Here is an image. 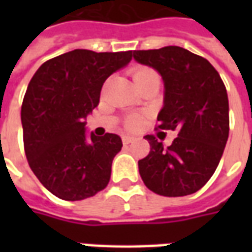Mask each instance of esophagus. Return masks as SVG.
<instances>
[{"label":"esophagus","instance_id":"1","mask_svg":"<svg viewBox=\"0 0 252 252\" xmlns=\"http://www.w3.org/2000/svg\"><path fill=\"white\" fill-rule=\"evenodd\" d=\"M121 140H123V144H129L135 140V137L129 136V135H124V136L121 137Z\"/></svg>","mask_w":252,"mask_h":252}]
</instances>
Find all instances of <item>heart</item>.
I'll use <instances>...</instances> for the list:
<instances>
[{"mask_svg": "<svg viewBox=\"0 0 252 252\" xmlns=\"http://www.w3.org/2000/svg\"><path fill=\"white\" fill-rule=\"evenodd\" d=\"M155 75H158V72L147 66H139L132 71V77L135 79V82L147 79L150 77H155ZM143 123H144V117L142 115H137V113L129 115L124 121V124H126L128 129H137V128H140L143 126Z\"/></svg>", "mask_w": 252, "mask_h": 252, "instance_id": "obj_1", "label": "heart"}]
</instances>
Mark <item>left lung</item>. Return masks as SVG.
<instances>
[{"label":"left lung","mask_w":252,"mask_h":252,"mask_svg":"<svg viewBox=\"0 0 252 252\" xmlns=\"http://www.w3.org/2000/svg\"><path fill=\"white\" fill-rule=\"evenodd\" d=\"M142 64L154 67L164 82V105L157 129L178 132L169 147L154 135L144 136L150 153L139 160L144 185L157 194L195 193L211 180L229 133L225 85L205 58L182 47L133 51Z\"/></svg>","instance_id":"obj_1"}]
</instances>
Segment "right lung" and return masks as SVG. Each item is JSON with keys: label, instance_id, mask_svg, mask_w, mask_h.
<instances>
[{"label": "right lung", "instance_id": "right-lung-1", "mask_svg": "<svg viewBox=\"0 0 252 252\" xmlns=\"http://www.w3.org/2000/svg\"><path fill=\"white\" fill-rule=\"evenodd\" d=\"M132 51L74 50L41 64L21 105L23 139L31 170L66 201L93 197L110 180L120 136L85 133L83 119L98 105L110 74L131 62Z\"/></svg>", "mask_w": 252, "mask_h": 252}]
</instances>
